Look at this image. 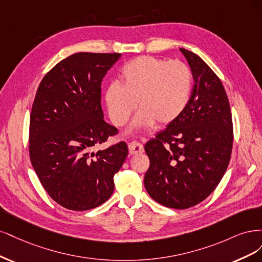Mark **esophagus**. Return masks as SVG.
<instances>
[{
  "mask_svg": "<svg viewBox=\"0 0 262 262\" xmlns=\"http://www.w3.org/2000/svg\"><path fill=\"white\" fill-rule=\"evenodd\" d=\"M128 151L129 155H138V154H142L143 152V147L140 145V143L133 141L130 143H128Z\"/></svg>",
  "mask_w": 262,
  "mask_h": 262,
  "instance_id": "34e87169",
  "label": "esophagus"
}]
</instances>
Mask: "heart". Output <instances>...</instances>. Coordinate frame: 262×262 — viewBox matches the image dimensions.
Returning a JSON list of instances; mask_svg holds the SVG:
<instances>
[{"label": "heart", "mask_w": 262, "mask_h": 262, "mask_svg": "<svg viewBox=\"0 0 262 262\" xmlns=\"http://www.w3.org/2000/svg\"><path fill=\"white\" fill-rule=\"evenodd\" d=\"M121 86L111 83L104 92L110 120L123 126L136 106L140 111L133 127L173 123L186 110L192 89L189 67L181 61L139 56L120 72Z\"/></svg>", "instance_id": "obj_1"}]
</instances>
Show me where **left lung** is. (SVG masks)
I'll list each match as a JSON object with an SVG mask.
<instances>
[{"label":"left lung","instance_id":"1","mask_svg":"<svg viewBox=\"0 0 262 262\" xmlns=\"http://www.w3.org/2000/svg\"><path fill=\"white\" fill-rule=\"evenodd\" d=\"M180 50L195 83L183 114L146 143L150 166L143 183L159 204L187 209L204 201L222 180L232 154L233 123L220 78L197 54Z\"/></svg>","mask_w":262,"mask_h":262}]
</instances>
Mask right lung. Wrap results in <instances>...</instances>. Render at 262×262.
Returning a JSON list of instances; mask_svg holds the SVG:
<instances>
[{
    "mask_svg": "<svg viewBox=\"0 0 262 262\" xmlns=\"http://www.w3.org/2000/svg\"><path fill=\"white\" fill-rule=\"evenodd\" d=\"M121 56L75 53L38 87L29 124L30 161L49 196L66 209L85 211L105 202L128 155L124 141L92 151L117 134L103 120L101 82Z\"/></svg>",
    "mask_w": 262,
    "mask_h": 262,
    "instance_id": "1",
    "label": "right lung"
}]
</instances>
